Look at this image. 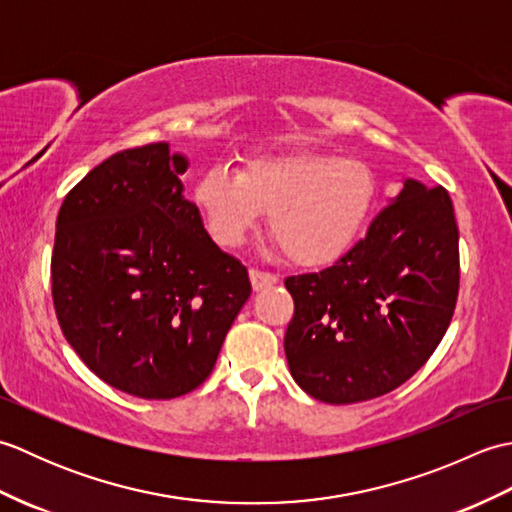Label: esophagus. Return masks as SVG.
I'll use <instances>...</instances> for the list:
<instances>
[{
    "label": "esophagus",
    "mask_w": 512,
    "mask_h": 512,
    "mask_svg": "<svg viewBox=\"0 0 512 512\" xmlns=\"http://www.w3.org/2000/svg\"><path fill=\"white\" fill-rule=\"evenodd\" d=\"M277 281H279V277L273 273H266V270H257V268L250 270V284H253V290H257V292L275 286Z\"/></svg>",
    "instance_id": "obj_1"
}]
</instances>
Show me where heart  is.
<instances>
[{
    "label": "heart",
    "instance_id": "obj_1",
    "mask_svg": "<svg viewBox=\"0 0 512 512\" xmlns=\"http://www.w3.org/2000/svg\"><path fill=\"white\" fill-rule=\"evenodd\" d=\"M193 200L211 235L239 246L268 211L270 237L292 264L319 268L345 255L376 200L374 171L323 151L259 156L244 171L206 169Z\"/></svg>",
    "mask_w": 512,
    "mask_h": 512
}]
</instances>
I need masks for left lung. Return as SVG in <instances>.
I'll list each match as a JSON object with an SVG mask.
<instances>
[{"label":"left lung","instance_id":"obj_1","mask_svg":"<svg viewBox=\"0 0 512 512\" xmlns=\"http://www.w3.org/2000/svg\"><path fill=\"white\" fill-rule=\"evenodd\" d=\"M458 242L447 189L407 178L339 262L288 277L295 317L284 350L297 385L328 405H350L416 374L453 317Z\"/></svg>","mask_w":512,"mask_h":512}]
</instances>
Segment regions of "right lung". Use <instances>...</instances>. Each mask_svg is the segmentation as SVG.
<instances>
[{
	"label": "right lung",
	"instance_id": "add662e5",
	"mask_svg": "<svg viewBox=\"0 0 512 512\" xmlns=\"http://www.w3.org/2000/svg\"><path fill=\"white\" fill-rule=\"evenodd\" d=\"M187 169L169 143L118 151L57 215L50 270L63 336L107 385L147 400L202 385L250 297L246 268L184 198Z\"/></svg>",
	"mask_w": 512,
	"mask_h": 512
}]
</instances>
